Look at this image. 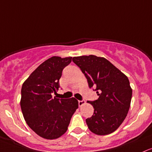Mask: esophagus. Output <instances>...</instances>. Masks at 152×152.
Here are the masks:
<instances>
[{
	"mask_svg": "<svg viewBox=\"0 0 152 152\" xmlns=\"http://www.w3.org/2000/svg\"><path fill=\"white\" fill-rule=\"evenodd\" d=\"M85 104V101L83 99V100H79V106L81 107L83 104Z\"/></svg>",
	"mask_w": 152,
	"mask_h": 152,
	"instance_id": "34e87169",
	"label": "esophagus"
}]
</instances>
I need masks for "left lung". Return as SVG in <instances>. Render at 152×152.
Here are the masks:
<instances>
[{
	"label": "left lung",
	"mask_w": 152,
	"mask_h": 152,
	"mask_svg": "<svg viewBox=\"0 0 152 152\" xmlns=\"http://www.w3.org/2000/svg\"><path fill=\"white\" fill-rule=\"evenodd\" d=\"M73 62L81 68L89 88L99 96L88 102L94 114L86 119L88 128L96 135H107L122 124L129 110L132 89L128 77L104 58L96 56L73 57Z\"/></svg>",
	"instance_id": "obj_1"
}]
</instances>
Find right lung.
<instances>
[{
  "label": "right lung",
  "mask_w": 152,
  "mask_h": 152,
  "mask_svg": "<svg viewBox=\"0 0 152 152\" xmlns=\"http://www.w3.org/2000/svg\"><path fill=\"white\" fill-rule=\"evenodd\" d=\"M72 57L53 56L39 65L21 87V111L26 123L38 136L56 139L66 132L73 114L79 107L74 97H53L59 89V79Z\"/></svg>",
  "instance_id": "1"
}]
</instances>
